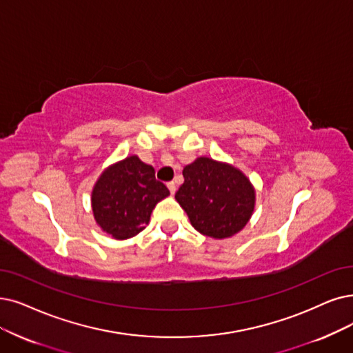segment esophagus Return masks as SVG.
Wrapping results in <instances>:
<instances>
[{
	"label": "esophagus",
	"mask_w": 353,
	"mask_h": 353,
	"mask_svg": "<svg viewBox=\"0 0 353 353\" xmlns=\"http://www.w3.org/2000/svg\"><path fill=\"white\" fill-rule=\"evenodd\" d=\"M166 187H168L169 192H171V194H175V191H176V185H175V182H174V181H171V182H168V184H166Z\"/></svg>",
	"instance_id": "esophagus-1"
}]
</instances>
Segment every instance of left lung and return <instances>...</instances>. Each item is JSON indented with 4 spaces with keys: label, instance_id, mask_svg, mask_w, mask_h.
<instances>
[{
    "label": "left lung",
    "instance_id": "1",
    "mask_svg": "<svg viewBox=\"0 0 353 353\" xmlns=\"http://www.w3.org/2000/svg\"><path fill=\"white\" fill-rule=\"evenodd\" d=\"M184 184L175 200L192 228L204 236L225 239L241 232L255 208V188L237 168L205 157L182 171Z\"/></svg>",
    "mask_w": 353,
    "mask_h": 353
}]
</instances>
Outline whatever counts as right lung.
<instances>
[{"instance_id":"obj_1","label":"right lung","mask_w":353,"mask_h":353,"mask_svg":"<svg viewBox=\"0 0 353 353\" xmlns=\"http://www.w3.org/2000/svg\"><path fill=\"white\" fill-rule=\"evenodd\" d=\"M169 190L154 178L153 166L136 154L108 166L92 188L91 204L97 224L117 241L142 232L152 210Z\"/></svg>"}]
</instances>
